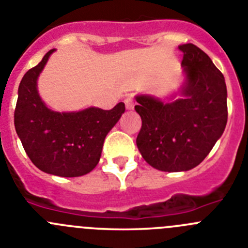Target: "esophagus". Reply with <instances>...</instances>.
<instances>
[{
  "label": "esophagus",
  "mask_w": 248,
  "mask_h": 248,
  "mask_svg": "<svg viewBox=\"0 0 248 248\" xmlns=\"http://www.w3.org/2000/svg\"><path fill=\"white\" fill-rule=\"evenodd\" d=\"M124 103H125V108L128 109V110H131V109L134 108V98L131 97V95H129V97H126L125 99H124Z\"/></svg>",
  "instance_id": "esophagus-1"
}]
</instances>
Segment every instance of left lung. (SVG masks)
<instances>
[{
    "label": "left lung",
    "instance_id": "8db88e82",
    "mask_svg": "<svg viewBox=\"0 0 248 248\" xmlns=\"http://www.w3.org/2000/svg\"><path fill=\"white\" fill-rule=\"evenodd\" d=\"M185 82L176 94L161 100L135 97L141 118L137 138L140 154L153 168L187 171L205 159L227 123V89L223 74L210 57L192 43L179 46Z\"/></svg>",
    "mask_w": 248,
    "mask_h": 248
}]
</instances>
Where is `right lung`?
Returning a JSON list of instances; mask_svg holds the SVG:
<instances>
[{"instance_id": "1", "label": "right lung", "mask_w": 248, "mask_h": 248, "mask_svg": "<svg viewBox=\"0 0 248 248\" xmlns=\"http://www.w3.org/2000/svg\"><path fill=\"white\" fill-rule=\"evenodd\" d=\"M50 49L23 76L15 109V128L26 154L42 171L62 177L88 174L99 163L107 134L125 111L124 103L110 110L91 107L79 111H54L45 104L37 79Z\"/></svg>"}]
</instances>
